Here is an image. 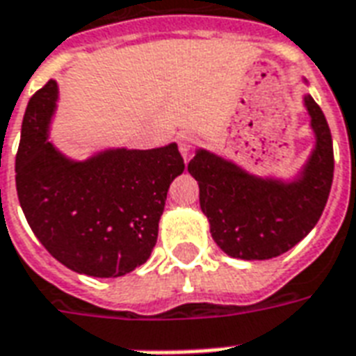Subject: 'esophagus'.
I'll list each match as a JSON object with an SVG mask.
<instances>
[{
	"label": "esophagus",
	"instance_id": "esophagus-1",
	"mask_svg": "<svg viewBox=\"0 0 356 356\" xmlns=\"http://www.w3.org/2000/svg\"><path fill=\"white\" fill-rule=\"evenodd\" d=\"M194 145H196V139L192 138V136H181L179 138V151H181L185 160H188V156L194 151Z\"/></svg>",
	"mask_w": 356,
	"mask_h": 356
}]
</instances>
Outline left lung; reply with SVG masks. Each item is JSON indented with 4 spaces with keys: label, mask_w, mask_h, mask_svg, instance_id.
<instances>
[{
    "label": "left lung",
    "mask_w": 356,
    "mask_h": 356,
    "mask_svg": "<svg viewBox=\"0 0 356 356\" xmlns=\"http://www.w3.org/2000/svg\"><path fill=\"white\" fill-rule=\"evenodd\" d=\"M304 104L317 143L296 181L257 177L204 149L188 162L213 239L234 259L279 257L302 241L323 215L334 179L332 134L309 94Z\"/></svg>",
    "instance_id": "obj_1"
}]
</instances>
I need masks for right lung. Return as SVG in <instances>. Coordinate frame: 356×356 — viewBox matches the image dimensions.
Here are the masks:
<instances>
[{"label":"right lung","instance_id":"right-lung-1","mask_svg":"<svg viewBox=\"0 0 356 356\" xmlns=\"http://www.w3.org/2000/svg\"><path fill=\"white\" fill-rule=\"evenodd\" d=\"M56 99V83L49 81L24 113L15 162L18 202L58 262L92 277H120L151 257L168 188L185 162L177 143L111 149L73 162L47 141Z\"/></svg>","mask_w":356,"mask_h":356}]
</instances>
